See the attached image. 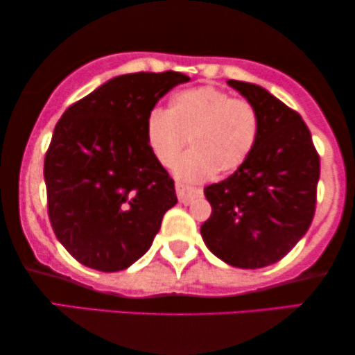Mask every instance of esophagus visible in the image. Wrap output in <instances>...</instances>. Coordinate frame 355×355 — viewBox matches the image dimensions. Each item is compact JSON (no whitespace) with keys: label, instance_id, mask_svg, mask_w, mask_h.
Masks as SVG:
<instances>
[{"label":"esophagus","instance_id":"obj_1","mask_svg":"<svg viewBox=\"0 0 355 355\" xmlns=\"http://www.w3.org/2000/svg\"><path fill=\"white\" fill-rule=\"evenodd\" d=\"M175 190H177L178 200H180L182 203H185V205L191 203L193 200L200 198V196L203 195V191H201L200 188L188 187V185H185V183H180V182H178L177 185H175Z\"/></svg>","mask_w":355,"mask_h":355}]
</instances>
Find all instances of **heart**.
I'll return each mask as SVG.
<instances>
[{
  "instance_id": "b5f03b06",
  "label": "heart",
  "mask_w": 355,
  "mask_h": 355,
  "mask_svg": "<svg viewBox=\"0 0 355 355\" xmlns=\"http://www.w3.org/2000/svg\"><path fill=\"white\" fill-rule=\"evenodd\" d=\"M259 136L257 107L209 85L175 93L167 110L154 107L146 121L147 146L164 167H170L190 142L191 150L175 164V175L185 182L239 170L252 155Z\"/></svg>"
}]
</instances>
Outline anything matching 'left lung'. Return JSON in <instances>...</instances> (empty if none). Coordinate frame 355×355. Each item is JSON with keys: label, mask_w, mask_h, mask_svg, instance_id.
<instances>
[{"label": "left lung", "mask_w": 355, "mask_h": 355, "mask_svg": "<svg viewBox=\"0 0 355 355\" xmlns=\"http://www.w3.org/2000/svg\"><path fill=\"white\" fill-rule=\"evenodd\" d=\"M257 107L260 136L250 159L205 188L206 248L232 267L278 262L308 231L316 209L320 154L297 111L254 83L227 80Z\"/></svg>", "instance_id": "obj_1"}]
</instances>
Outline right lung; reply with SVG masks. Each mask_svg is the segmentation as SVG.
<instances>
[{"mask_svg": "<svg viewBox=\"0 0 355 355\" xmlns=\"http://www.w3.org/2000/svg\"><path fill=\"white\" fill-rule=\"evenodd\" d=\"M190 77L139 71L116 77L65 110L44 159L47 213L57 239L100 272L132 266L177 205L175 185L146 141L157 101Z\"/></svg>", "mask_w": 355, "mask_h": 355, "instance_id": "obj_1", "label": "right lung"}]
</instances>
